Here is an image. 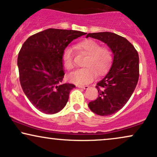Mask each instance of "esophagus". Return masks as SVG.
<instances>
[{"label":"esophagus","mask_w":157,"mask_h":157,"mask_svg":"<svg viewBox=\"0 0 157 157\" xmlns=\"http://www.w3.org/2000/svg\"><path fill=\"white\" fill-rule=\"evenodd\" d=\"M78 86V88L84 89V90H86V89H88L89 87H90V86H80V85H78V86Z\"/></svg>","instance_id":"obj_1"}]
</instances>
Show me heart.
Listing matches in <instances>:
<instances>
[{"label":"heart","mask_w":157,"mask_h":157,"mask_svg":"<svg viewBox=\"0 0 157 157\" xmlns=\"http://www.w3.org/2000/svg\"><path fill=\"white\" fill-rule=\"evenodd\" d=\"M77 49L86 54L87 57L85 59V68L78 70L68 75L71 83L77 85H84L93 81L96 74L102 75L107 72L113 62V54L108 47H102L96 40L86 39L79 42L75 46ZM63 65L67 71L74 68V61L72 50L66 49L62 57Z\"/></svg>","instance_id":"b5f03b06"}]
</instances>
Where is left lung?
<instances>
[{"instance_id":"left-lung-1","label":"left lung","mask_w":157,"mask_h":157,"mask_svg":"<svg viewBox=\"0 0 157 157\" xmlns=\"http://www.w3.org/2000/svg\"><path fill=\"white\" fill-rule=\"evenodd\" d=\"M107 44L113 53L109 71L97 84L99 95L89 108L99 116H110L121 109L134 92L139 78V57L136 49L125 38L110 32L88 33Z\"/></svg>"}]
</instances>
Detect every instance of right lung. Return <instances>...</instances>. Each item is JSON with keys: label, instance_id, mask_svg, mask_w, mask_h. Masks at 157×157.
I'll return each instance as SVG.
<instances>
[{"label": "right lung", "instance_id": "1", "mask_svg": "<svg viewBox=\"0 0 157 157\" xmlns=\"http://www.w3.org/2000/svg\"><path fill=\"white\" fill-rule=\"evenodd\" d=\"M86 33L49 28L25 40L19 52L17 65L23 92L35 107L46 114L60 111L75 87L63 84L62 57L72 40Z\"/></svg>", "mask_w": 157, "mask_h": 157}]
</instances>
